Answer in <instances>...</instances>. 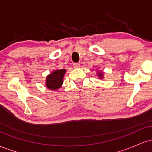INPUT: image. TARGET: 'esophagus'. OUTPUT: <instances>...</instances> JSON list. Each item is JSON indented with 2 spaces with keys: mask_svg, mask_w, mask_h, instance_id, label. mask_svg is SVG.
<instances>
[{
  "mask_svg": "<svg viewBox=\"0 0 152 152\" xmlns=\"http://www.w3.org/2000/svg\"><path fill=\"white\" fill-rule=\"evenodd\" d=\"M80 66H81V64H80L79 63H75V64H74V67L76 68V69L79 68Z\"/></svg>",
  "mask_w": 152,
  "mask_h": 152,
  "instance_id": "1",
  "label": "esophagus"
}]
</instances>
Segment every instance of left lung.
<instances>
[{"mask_svg": "<svg viewBox=\"0 0 152 152\" xmlns=\"http://www.w3.org/2000/svg\"><path fill=\"white\" fill-rule=\"evenodd\" d=\"M98 76H99V78H100V79H102V78H104V73L99 71V72L98 73Z\"/></svg>", "mask_w": 152, "mask_h": 152, "instance_id": "1", "label": "left lung"}]
</instances>
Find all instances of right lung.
Here are the masks:
<instances>
[{
    "instance_id": "right-lung-1",
    "label": "right lung",
    "mask_w": 152,
    "mask_h": 152,
    "mask_svg": "<svg viewBox=\"0 0 152 152\" xmlns=\"http://www.w3.org/2000/svg\"><path fill=\"white\" fill-rule=\"evenodd\" d=\"M66 69L55 70L47 76L46 86L48 89L58 90L62 86L64 82V76L66 73Z\"/></svg>"
}]
</instances>
